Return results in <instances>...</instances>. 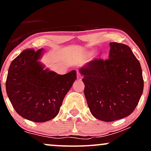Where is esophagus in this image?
Returning <instances> with one entry per match:
<instances>
[{
  "mask_svg": "<svg viewBox=\"0 0 151 151\" xmlns=\"http://www.w3.org/2000/svg\"><path fill=\"white\" fill-rule=\"evenodd\" d=\"M77 80H81L82 77H82L81 74H80L79 71H77Z\"/></svg>",
  "mask_w": 151,
  "mask_h": 151,
  "instance_id": "obj_1",
  "label": "esophagus"
}]
</instances>
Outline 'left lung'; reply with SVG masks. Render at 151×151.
Instances as JSON below:
<instances>
[{
    "mask_svg": "<svg viewBox=\"0 0 151 151\" xmlns=\"http://www.w3.org/2000/svg\"><path fill=\"white\" fill-rule=\"evenodd\" d=\"M109 45V58H96L80 70L90 111L105 122L131 115L144 87L140 63L130 47L117 42Z\"/></svg>",
    "mask_w": 151,
    "mask_h": 151,
    "instance_id": "8db88e82",
    "label": "left lung"
}]
</instances>
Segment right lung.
Listing matches in <instances>:
<instances>
[{
	"label": "right lung",
	"instance_id": "right-lung-1",
	"mask_svg": "<svg viewBox=\"0 0 151 151\" xmlns=\"http://www.w3.org/2000/svg\"><path fill=\"white\" fill-rule=\"evenodd\" d=\"M42 49L23 50L11 63L6 89L14 109L20 116L36 123L54 118L72 86L76 71L63 75L44 69L38 61Z\"/></svg>",
	"mask_w": 151,
	"mask_h": 151
}]
</instances>
